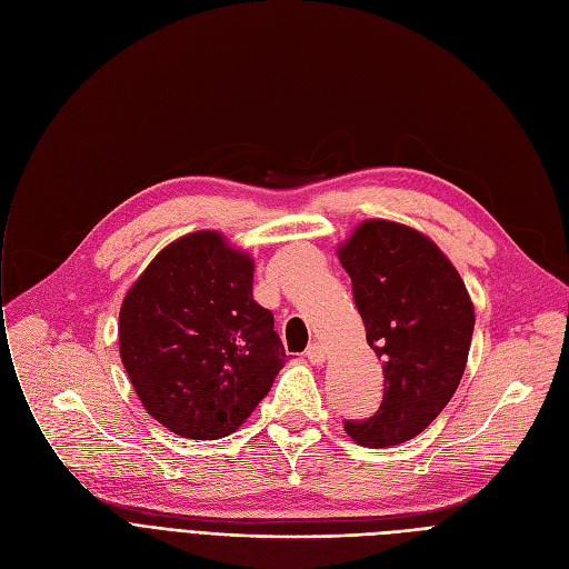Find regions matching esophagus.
Here are the masks:
<instances>
[{
	"mask_svg": "<svg viewBox=\"0 0 569 569\" xmlns=\"http://www.w3.org/2000/svg\"><path fill=\"white\" fill-rule=\"evenodd\" d=\"M305 355H307V360H309L311 365H322V362H325V348H322L320 343H311Z\"/></svg>",
	"mask_w": 569,
	"mask_h": 569,
	"instance_id": "obj_1",
	"label": "esophagus"
}]
</instances>
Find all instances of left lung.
<instances>
[{"label": "left lung", "mask_w": 569, "mask_h": 569, "mask_svg": "<svg viewBox=\"0 0 569 569\" xmlns=\"http://www.w3.org/2000/svg\"><path fill=\"white\" fill-rule=\"evenodd\" d=\"M337 253L385 373L378 412L346 420L343 429L365 447L401 445L457 392L475 327L472 300L450 258L410 226L367 219Z\"/></svg>", "instance_id": "8db88e82"}]
</instances>
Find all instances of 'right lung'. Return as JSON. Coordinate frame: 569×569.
Masks as SVG:
<instances>
[{
    "mask_svg": "<svg viewBox=\"0 0 569 569\" xmlns=\"http://www.w3.org/2000/svg\"><path fill=\"white\" fill-rule=\"evenodd\" d=\"M119 355L144 410L193 440L242 427L288 360L253 300V258L217 230L174 239L144 267L119 309Z\"/></svg>",
    "mask_w": 569,
    "mask_h": 569,
    "instance_id": "right-lung-1",
    "label": "right lung"
}]
</instances>
